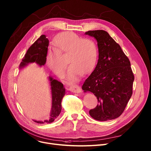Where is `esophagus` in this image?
Returning <instances> with one entry per match:
<instances>
[{
  "instance_id": "esophagus-1",
  "label": "esophagus",
  "mask_w": 151,
  "mask_h": 151,
  "mask_svg": "<svg viewBox=\"0 0 151 151\" xmlns=\"http://www.w3.org/2000/svg\"><path fill=\"white\" fill-rule=\"evenodd\" d=\"M70 91L73 93H80L81 92V88L78 85L74 84L71 86L69 88Z\"/></svg>"
}]
</instances>
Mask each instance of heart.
Listing matches in <instances>:
<instances>
[{
  "label": "heart",
  "instance_id": "1",
  "mask_svg": "<svg viewBox=\"0 0 151 151\" xmlns=\"http://www.w3.org/2000/svg\"><path fill=\"white\" fill-rule=\"evenodd\" d=\"M56 47L52 46L47 54V63L54 72L62 76L67 65L63 55L68 54V60L71 63L68 69L69 80H76L84 72H91L98 59V47L93 40L83 38L73 32H63L55 39Z\"/></svg>",
  "mask_w": 151,
  "mask_h": 151
}]
</instances>
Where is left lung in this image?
<instances>
[{"mask_svg": "<svg viewBox=\"0 0 151 151\" xmlns=\"http://www.w3.org/2000/svg\"><path fill=\"white\" fill-rule=\"evenodd\" d=\"M86 35L97 40L99 60L97 66L84 81V92H92L99 104L89 111L90 116L100 121L119 117L132 95L134 75L129 58L107 32L89 30Z\"/></svg>", "mask_w": 151, "mask_h": 151, "instance_id": "obj_1", "label": "left lung"}]
</instances>
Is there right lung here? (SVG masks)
Returning a JSON list of instances; mask_svg holds the SVG:
<instances>
[{
  "label": "right lung",
  "instance_id": "obj_1",
  "mask_svg": "<svg viewBox=\"0 0 151 151\" xmlns=\"http://www.w3.org/2000/svg\"><path fill=\"white\" fill-rule=\"evenodd\" d=\"M48 45V39L45 35H41L28 49L20 63L19 68H23L27 66L28 63L34 62L37 63L40 66L44 65L46 61ZM49 80L50 81L52 96V106L50 117L48 120H45L44 121H34L38 124H43L45 122L51 123L59 116L62 109V99L65 94V89L62 83L54 80L51 76H49Z\"/></svg>",
  "mask_w": 151,
  "mask_h": 151
}]
</instances>
